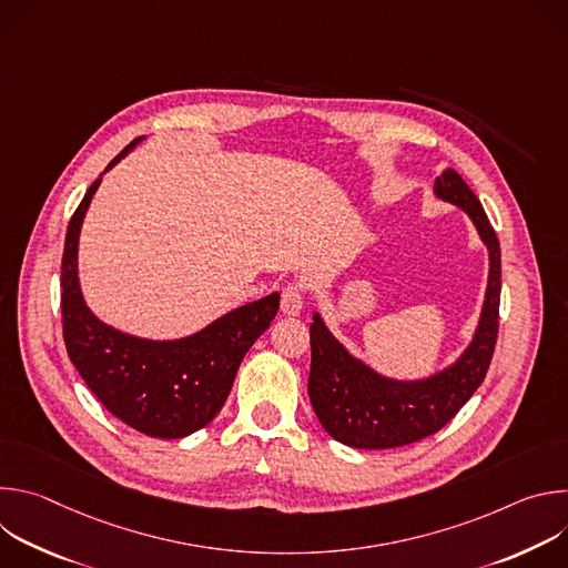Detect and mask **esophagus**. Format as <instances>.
I'll list each match as a JSON object with an SVG mask.
<instances>
[{"label":"esophagus","instance_id":"34e87169","mask_svg":"<svg viewBox=\"0 0 568 568\" xmlns=\"http://www.w3.org/2000/svg\"><path fill=\"white\" fill-rule=\"evenodd\" d=\"M303 310V285L290 283L281 294V312L287 316H296Z\"/></svg>","mask_w":568,"mask_h":568}]
</instances>
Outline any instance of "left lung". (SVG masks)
I'll use <instances>...</instances> for the list:
<instances>
[{"label": "left lung", "mask_w": 568, "mask_h": 568, "mask_svg": "<svg viewBox=\"0 0 568 568\" xmlns=\"http://www.w3.org/2000/svg\"><path fill=\"white\" fill-rule=\"evenodd\" d=\"M434 195L467 213L483 245L488 247L490 261L488 287L474 335L452 364L420 379L388 377L355 357L331 333L318 312L312 314V366L307 379L312 409L323 429L355 449H390L436 434L480 386L495 353L501 298L497 233L478 197L456 171L447 169L436 178Z\"/></svg>", "instance_id": "obj_1"}]
</instances>
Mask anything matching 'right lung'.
<instances>
[{
	"mask_svg": "<svg viewBox=\"0 0 568 568\" xmlns=\"http://www.w3.org/2000/svg\"><path fill=\"white\" fill-rule=\"evenodd\" d=\"M145 136L121 150L71 215L62 254V328L71 364L128 427L164 440L206 427L229 397L242 357L270 328L281 303L272 292L211 321L180 339H145L108 326L85 303L78 278V240L103 175Z\"/></svg>",
	"mask_w": 568,
	"mask_h": 568,
	"instance_id": "obj_1",
	"label": "right lung"
}]
</instances>
